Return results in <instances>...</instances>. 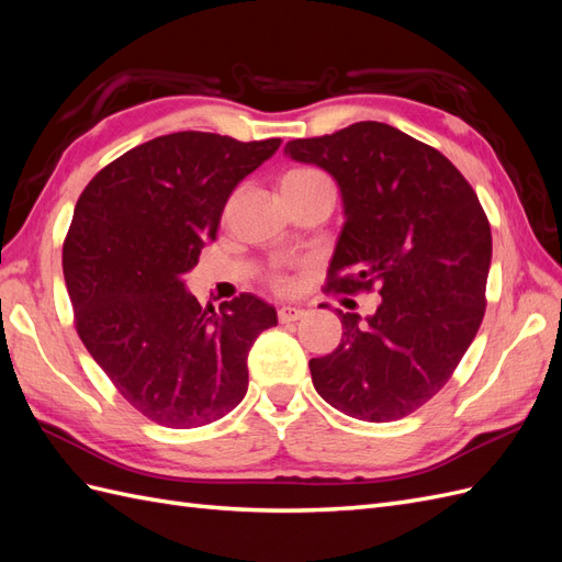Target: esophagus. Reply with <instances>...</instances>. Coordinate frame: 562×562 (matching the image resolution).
<instances>
[{
    "label": "esophagus",
    "mask_w": 562,
    "mask_h": 562,
    "mask_svg": "<svg viewBox=\"0 0 562 562\" xmlns=\"http://www.w3.org/2000/svg\"><path fill=\"white\" fill-rule=\"evenodd\" d=\"M304 316V310L302 307H291V304H288V307H281L279 310V321L281 323H291V321H297V318H302Z\"/></svg>",
    "instance_id": "1"
}]
</instances>
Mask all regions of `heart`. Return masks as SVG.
Instances as JSON below:
<instances>
[{
    "label": "heart",
    "instance_id": "obj_1",
    "mask_svg": "<svg viewBox=\"0 0 562 562\" xmlns=\"http://www.w3.org/2000/svg\"><path fill=\"white\" fill-rule=\"evenodd\" d=\"M312 180H328V178L323 176L321 171H316V168H295V171H288L281 182H312ZM277 283L283 285L285 279L279 277Z\"/></svg>",
    "mask_w": 562,
    "mask_h": 562
}]
</instances>
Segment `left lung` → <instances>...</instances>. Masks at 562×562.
I'll return each mask as SVG.
<instances>
[{
    "mask_svg": "<svg viewBox=\"0 0 562 562\" xmlns=\"http://www.w3.org/2000/svg\"><path fill=\"white\" fill-rule=\"evenodd\" d=\"M339 187L345 225L328 291L378 288L372 316L342 314V342L310 361L318 396L363 422H394L436 396L485 314L492 234L464 176L411 135L359 122L285 145Z\"/></svg>",
    "mask_w": 562,
    "mask_h": 562,
    "instance_id": "8db88e82",
    "label": "left lung"
}]
</instances>
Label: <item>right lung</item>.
<instances>
[{
  "label": "right lung",
  "mask_w": 562,
  "mask_h": 562,
  "mask_svg": "<svg viewBox=\"0 0 562 562\" xmlns=\"http://www.w3.org/2000/svg\"><path fill=\"white\" fill-rule=\"evenodd\" d=\"M279 145L161 135L105 166L75 206L63 274L77 333L119 394L168 429L232 413L252 342L277 326V310L250 293L203 310L182 277L215 241L234 187Z\"/></svg>",
  "instance_id": "right-lung-1"
}]
</instances>
